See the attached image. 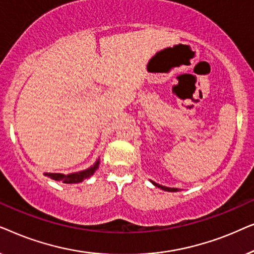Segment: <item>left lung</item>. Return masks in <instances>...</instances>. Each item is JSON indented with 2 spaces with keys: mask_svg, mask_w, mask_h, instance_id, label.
I'll return each instance as SVG.
<instances>
[{
  "mask_svg": "<svg viewBox=\"0 0 254 254\" xmlns=\"http://www.w3.org/2000/svg\"><path fill=\"white\" fill-rule=\"evenodd\" d=\"M150 182L152 183V185H155L156 187H158V189H161L163 190H166V192H178V189H171V187H166V186H163V185H159V184L152 182V180H150Z\"/></svg>",
  "mask_w": 254,
  "mask_h": 254,
  "instance_id": "left-lung-1",
  "label": "left lung"
}]
</instances>
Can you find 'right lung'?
Here are the masks:
<instances>
[{
    "label": "right lung",
    "instance_id": "1",
    "mask_svg": "<svg viewBox=\"0 0 254 254\" xmlns=\"http://www.w3.org/2000/svg\"><path fill=\"white\" fill-rule=\"evenodd\" d=\"M99 158L95 162V164L90 166V168L82 170V171L78 172H72L68 173V175H64V173H52V172H45L44 175L50 177L51 179L57 180V182H62L64 184H78L83 182V180L91 177L93 173L96 172V170L99 168Z\"/></svg>",
    "mask_w": 254,
    "mask_h": 254
}]
</instances>
